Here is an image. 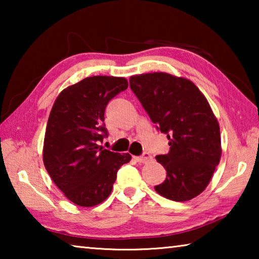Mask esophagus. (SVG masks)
I'll use <instances>...</instances> for the list:
<instances>
[{
    "label": "esophagus",
    "mask_w": 259,
    "mask_h": 259,
    "mask_svg": "<svg viewBox=\"0 0 259 259\" xmlns=\"http://www.w3.org/2000/svg\"><path fill=\"white\" fill-rule=\"evenodd\" d=\"M136 160H137V162H140V163H147V162L152 160V155L150 153H144L143 155L136 157Z\"/></svg>",
    "instance_id": "1"
}]
</instances>
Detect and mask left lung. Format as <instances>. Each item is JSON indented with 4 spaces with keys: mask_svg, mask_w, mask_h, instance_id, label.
Segmentation results:
<instances>
[{
    "mask_svg": "<svg viewBox=\"0 0 259 259\" xmlns=\"http://www.w3.org/2000/svg\"><path fill=\"white\" fill-rule=\"evenodd\" d=\"M130 88L169 140L168 154L155 157L166 170L155 191L177 202L198 196L222 156L221 129L207 98L188 78L163 72L133 75Z\"/></svg>",
    "mask_w": 259,
    "mask_h": 259,
    "instance_id": "left-lung-1",
    "label": "left lung"
}]
</instances>
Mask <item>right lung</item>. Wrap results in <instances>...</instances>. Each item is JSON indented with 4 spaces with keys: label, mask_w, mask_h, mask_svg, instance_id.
Instances as JSON below:
<instances>
[{
    "label": "right lung",
    "mask_w": 259,
    "mask_h": 259,
    "mask_svg": "<svg viewBox=\"0 0 259 259\" xmlns=\"http://www.w3.org/2000/svg\"><path fill=\"white\" fill-rule=\"evenodd\" d=\"M128 88L124 77L97 75L67 87L56 98L47 123L43 163L56 186L80 207H94L111 194L129 153L105 150L104 114L109 100Z\"/></svg>",
    "instance_id": "1"
}]
</instances>
